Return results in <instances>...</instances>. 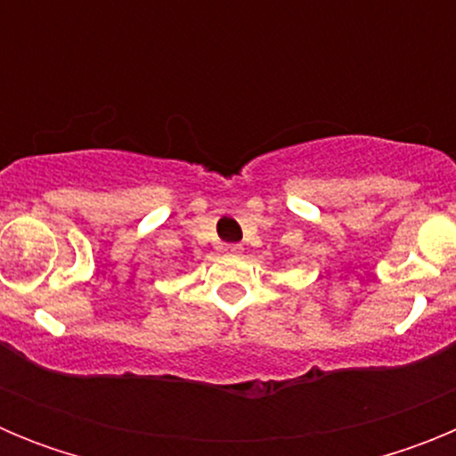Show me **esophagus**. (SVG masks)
I'll return each mask as SVG.
<instances>
[{"label": "esophagus", "instance_id": "1", "mask_svg": "<svg viewBox=\"0 0 456 456\" xmlns=\"http://www.w3.org/2000/svg\"><path fill=\"white\" fill-rule=\"evenodd\" d=\"M224 251L237 256V253H241V247H240V244H224Z\"/></svg>", "mask_w": 456, "mask_h": 456}]
</instances>
